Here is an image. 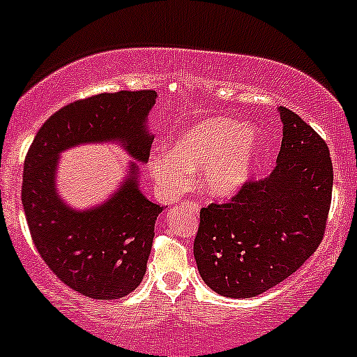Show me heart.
<instances>
[{"label": "heart", "mask_w": 357, "mask_h": 357, "mask_svg": "<svg viewBox=\"0 0 357 357\" xmlns=\"http://www.w3.org/2000/svg\"><path fill=\"white\" fill-rule=\"evenodd\" d=\"M257 125L230 116H208L185 128L171 151L152 154L149 171L167 197L188 188L193 171L202 170V186L215 198H229L249 181L261 155Z\"/></svg>", "instance_id": "b5f03b06"}]
</instances>
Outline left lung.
<instances>
[{
	"label": "left lung",
	"instance_id": "obj_1",
	"mask_svg": "<svg viewBox=\"0 0 357 357\" xmlns=\"http://www.w3.org/2000/svg\"><path fill=\"white\" fill-rule=\"evenodd\" d=\"M283 140L276 167L242 186L232 202L199 211L195 259L202 280L229 298L276 287L319 248L331 208L327 144L291 109L278 108Z\"/></svg>",
	"mask_w": 357,
	"mask_h": 357
}]
</instances>
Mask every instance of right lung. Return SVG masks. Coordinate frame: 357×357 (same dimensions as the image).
Segmentation results:
<instances>
[{
  "mask_svg": "<svg viewBox=\"0 0 357 357\" xmlns=\"http://www.w3.org/2000/svg\"><path fill=\"white\" fill-rule=\"evenodd\" d=\"M155 98V91H119L74 101L42 125L26 154L22 205L35 248L62 283L89 298H121L146 274L164 210L140 191V164L154 140L147 116ZM103 142L119 143L135 160L105 202L70 207L56 190L60 154Z\"/></svg>",
  "mask_w": 357,
  "mask_h": 357,
  "instance_id": "right-lung-1",
  "label": "right lung"
}]
</instances>
